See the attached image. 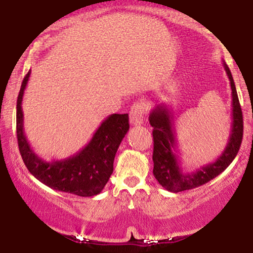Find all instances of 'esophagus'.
I'll use <instances>...</instances> for the list:
<instances>
[{"label": "esophagus", "instance_id": "34e87169", "mask_svg": "<svg viewBox=\"0 0 253 253\" xmlns=\"http://www.w3.org/2000/svg\"><path fill=\"white\" fill-rule=\"evenodd\" d=\"M147 110H148V106L144 103H135L129 112L130 123L132 126H140L143 123V119L147 115Z\"/></svg>", "mask_w": 253, "mask_h": 253}]
</instances>
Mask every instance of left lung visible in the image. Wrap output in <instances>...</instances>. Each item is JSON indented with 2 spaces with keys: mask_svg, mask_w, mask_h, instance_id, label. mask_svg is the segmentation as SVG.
Listing matches in <instances>:
<instances>
[{
  "mask_svg": "<svg viewBox=\"0 0 253 253\" xmlns=\"http://www.w3.org/2000/svg\"><path fill=\"white\" fill-rule=\"evenodd\" d=\"M223 68L229 79L232 89V129L225 150L214 163L200 167L192 173L181 171L171 110L165 104H160L149 115V123L153 126L154 140L153 174L167 191H185L208 183L225 171L239 152L244 132L243 112L231 70L226 63H223Z\"/></svg>",
  "mask_w": 253,
  "mask_h": 253,
  "instance_id": "1",
  "label": "left lung"
}]
</instances>
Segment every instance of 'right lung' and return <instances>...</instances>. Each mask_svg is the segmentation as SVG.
Returning <instances> with one entry per match:
<instances>
[{"instance_id": "add662e5", "label": "right lung", "mask_w": 253, "mask_h": 253, "mask_svg": "<svg viewBox=\"0 0 253 253\" xmlns=\"http://www.w3.org/2000/svg\"><path fill=\"white\" fill-rule=\"evenodd\" d=\"M30 72L25 76L16 103V136L19 150L27 169L39 181L57 191L92 197L100 194L113 172V160L129 130V116H109L96 129L92 140L73 157L45 161L33 152L24 132L22 96Z\"/></svg>"}]
</instances>
